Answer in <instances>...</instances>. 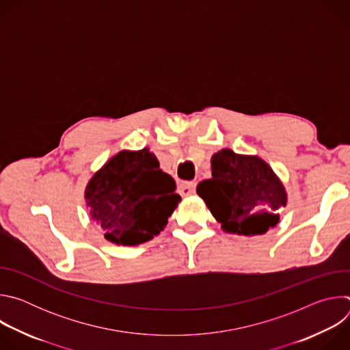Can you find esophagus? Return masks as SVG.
I'll return each mask as SVG.
<instances>
[{"mask_svg": "<svg viewBox=\"0 0 350 350\" xmlns=\"http://www.w3.org/2000/svg\"><path fill=\"white\" fill-rule=\"evenodd\" d=\"M195 188H196L195 181H185V183H181L178 185V192H180L181 196H188V195H192L195 192Z\"/></svg>", "mask_w": 350, "mask_h": 350, "instance_id": "1", "label": "esophagus"}]
</instances>
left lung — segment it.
<instances>
[{
    "mask_svg": "<svg viewBox=\"0 0 350 350\" xmlns=\"http://www.w3.org/2000/svg\"><path fill=\"white\" fill-rule=\"evenodd\" d=\"M223 230L242 235L265 234L280 221L286 192L273 169L259 157L221 149L212 157V178L196 187Z\"/></svg>",
    "mask_w": 350,
    "mask_h": 350,
    "instance_id": "1",
    "label": "left lung"
}]
</instances>
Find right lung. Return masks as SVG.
I'll list each match as a JSON object with an SVG mask.
<instances>
[{
	"label": "right lung",
	"instance_id": "add662e5",
	"mask_svg": "<svg viewBox=\"0 0 350 350\" xmlns=\"http://www.w3.org/2000/svg\"><path fill=\"white\" fill-rule=\"evenodd\" d=\"M148 148L122 151L94 174L85 201L94 223L116 245H138L158 235L181 196Z\"/></svg>",
	"mask_w": 350,
	"mask_h": 350
}]
</instances>
